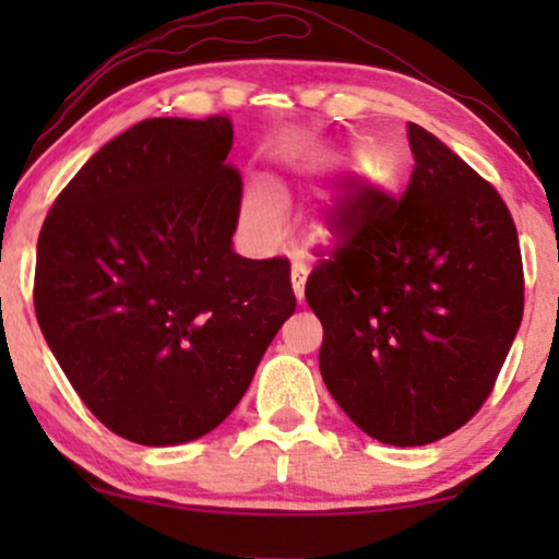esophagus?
Segmentation results:
<instances>
[{
  "label": "esophagus",
  "mask_w": 559,
  "mask_h": 559,
  "mask_svg": "<svg viewBox=\"0 0 559 559\" xmlns=\"http://www.w3.org/2000/svg\"><path fill=\"white\" fill-rule=\"evenodd\" d=\"M305 267H299V265H294V271H292V288H294V297H297V301H301L305 299Z\"/></svg>",
  "instance_id": "34e87169"
}]
</instances>
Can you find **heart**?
<instances>
[{
	"label": "heart",
	"instance_id": "heart-1",
	"mask_svg": "<svg viewBox=\"0 0 559 559\" xmlns=\"http://www.w3.org/2000/svg\"><path fill=\"white\" fill-rule=\"evenodd\" d=\"M241 213H243V223H247V226L252 228L258 236L273 234L275 217H278V213H275V202L267 191H262V189L249 191V194L243 197Z\"/></svg>",
	"mask_w": 559,
	"mask_h": 559
}]
</instances>
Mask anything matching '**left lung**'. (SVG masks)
<instances>
[{"label":"left lung","instance_id":"1","mask_svg":"<svg viewBox=\"0 0 559 559\" xmlns=\"http://www.w3.org/2000/svg\"><path fill=\"white\" fill-rule=\"evenodd\" d=\"M407 139L404 194L346 204L305 297L338 407L383 444L423 447L489 400L523 320V260L497 189L426 128Z\"/></svg>","mask_w":559,"mask_h":559}]
</instances>
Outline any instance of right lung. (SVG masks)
Instances as JSON below:
<instances>
[{
	"instance_id": "obj_1",
	"label": "right lung",
	"mask_w": 559,
	"mask_h": 559,
	"mask_svg": "<svg viewBox=\"0 0 559 559\" xmlns=\"http://www.w3.org/2000/svg\"><path fill=\"white\" fill-rule=\"evenodd\" d=\"M234 126L150 118L60 191L36 247L34 307L83 404L144 447L228 418L297 297L288 260L234 252Z\"/></svg>"
}]
</instances>
